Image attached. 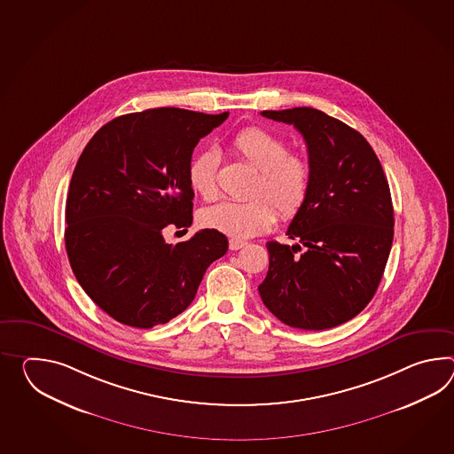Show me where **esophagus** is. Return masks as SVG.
<instances>
[{"label":"esophagus","instance_id":"esophagus-1","mask_svg":"<svg viewBox=\"0 0 454 454\" xmlns=\"http://www.w3.org/2000/svg\"><path fill=\"white\" fill-rule=\"evenodd\" d=\"M246 244H247V242L241 241V239H230V249H231V251H239Z\"/></svg>","mask_w":454,"mask_h":454}]
</instances>
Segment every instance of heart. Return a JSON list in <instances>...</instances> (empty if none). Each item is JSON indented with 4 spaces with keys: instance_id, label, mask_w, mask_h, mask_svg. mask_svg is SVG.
<instances>
[{
    "instance_id": "obj_1",
    "label": "heart",
    "mask_w": 454,
    "mask_h": 454,
    "mask_svg": "<svg viewBox=\"0 0 454 454\" xmlns=\"http://www.w3.org/2000/svg\"><path fill=\"white\" fill-rule=\"evenodd\" d=\"M232 150L257 169L251 193L246 202L223 200L200 212V223L208 230L223 232L234 239L251 238L267 231L277 220L294 218L308 203L313 187V169L302 156L288 153V145L261 127L238 131ZM220 158L213 150H203L189 164V184L205 200L218 195ZM278 208L275 209L274 207Z\"/></svg>"
}]
</instances>
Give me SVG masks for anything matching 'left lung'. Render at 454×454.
Instances as JSON below:
<instances>
[{
  "instance_id": "8db88e82",
  "label": "left lung",
  "mask_w": 454,
  "mask_h": 454,
  "mask_svg": "<svg viewBox=\"0 0 454 454\" xmlns=\"http://www.w3.org/2000/svg\"><path fill=\"white\" fill-rule=\"evenodd\" d=\"M261 114L301 133L313 187L286 231L298 244L267 242L259 293L283 324L331 329L363 311L381 282L394 238L389 184L370 143L347 123L313 107Z\"/></svg>"
}]
</instances>
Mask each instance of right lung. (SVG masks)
Segmentation results:
<instances>
[{
    "instance_id": "right-lung-1",
    "label": "right lung",
    "mask_w": 454,
    "mask_h": 454,
    "mask_svg": "<svg viewBox=\"0 0 454 454\" xmlns=\"http://www.w3.org/2000/svg\"><path fill=\"white\" fill-rule=\"evenodd\" d=\"M228 115L177 107L127 114L96 131L81 153L65 246L82 290L115 321L138 329L171 321L228 251L226 236L215 230L176 246L162 236L168 226H191L192 153Z\"/></svg>"
}]
</instances>
